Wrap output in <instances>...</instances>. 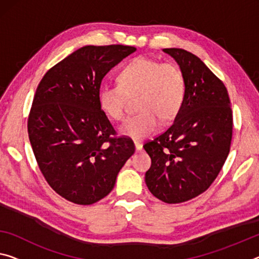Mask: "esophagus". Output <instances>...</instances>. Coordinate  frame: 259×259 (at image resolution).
I'll return each instance as SVG.
<instances>
[{
    "mask_svg": "<svg viewBox=\"0 0 259 259\" xmlns=\"http://www.w3.org/2000/svg\"><path fill=\"white\" fill-rule=\"evenodd\" d=\"M134 145H135V150H137V152H141V150H142V145H141V143L138 142V141H135Z\"/></svg>",
    "mask_w": 259,
    "mask_h": 259,
    "instance_id": "obj_1",
    "label": "esophagus"
}]
</instances>
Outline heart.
I'll use <instances>...</instances> for the list:
<instances>
[{
    "label": "heart",
    "mask_w": 259,
    "mask_h": 259,
    "mask_svg": "<svg viewBox=\"0 0 259 259\" xmlns=\"http://www.w3.org/2000/svg\"><path fill=\"white\" fill-rule=\"evenodd\" d=\"M118 85H105L98 95L99 106L112 120H124L128 98L138 97L140 113L120 127V133L133 140H143L160 122H170L184 104L186 79L182 69L171 62L139 57L119 71Z\"/></svg>",
    "instance_id": "b5f03b06"
}]
</instances>
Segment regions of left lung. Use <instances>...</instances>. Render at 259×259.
Returning a JSON list of instances; mask_svg holds the SVG:
<instances>
[{"label": "left lung", "instance_id": "left-lung-1", "mask_svg": "<svg viewBox=\"0 0 259 259\" xmlns=\"http://www.w3.org/2000/svg\"><path fill=\"white\" fill-rule=\"evenodd\" d=\"M186 79L184 104L174 124L143 148L152 158L146 184L166 204H180L205 192L224 166L233 135L228 91L196 55L164 49Z\"/></svg>", "mask_w": 259, "mask_h": 259}]
</instances>
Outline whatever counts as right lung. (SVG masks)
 <instances>
[{
	"label": "right lung",
	"instance_id": "obj_1",
	"mask_svg": "<svg viewBox=\"0 0 259 259\" xmlns=\"http://www.w3.org/2000/svg\"><path fill=\"white\" fill-rule=\"evenodd\" d=\"M137 51L125 45L84 46L44 75L35 91L27 132L46 182L66 200L91 205L112 191L135 152L98 102L103 77Z\"/></svg>",
	"mask_w": 259,
	"mask_h": 259
}]
</instances>
